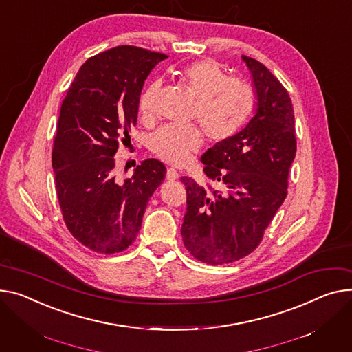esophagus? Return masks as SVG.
Listing matches in <instances>:
<instances>
[{
    "mask_svg": "<svg viewBox=\"0 0 352 352\" xmlns=\"http://www.w3.org/2000/svg\"><path fill=\"white\" fill-rule=\"evenodd\" d=\"M179 175H178V173H177V170H174V168H168L167 170V179L168 181H174V179H177Z\"/></svg>",
    "mask_w": 352,
    "mask_h": 352,
    "instance_id": "obj_1",
    "label": "esophagus"
}]
</instances>
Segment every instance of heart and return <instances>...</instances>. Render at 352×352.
Wrapping results in <instances>:
<instances>
[{
	"label": "heart",
	"instance_id": "heart-1",
	"mask_svg": "<svg viewBox=\"0 0 352 352\" xmlns=\"http://www.w3.org/2000/svg\"><path fill=\"white\" fill-rule=\"evenodd\" d=\"M179 80L197 99L194 117L206 135L222 143L235 135L248 122L254 106L253 89L238 79H230L212 59H201L179 70ZM160 82L150 83L140 96L138 110L148 117L154 113ZM204 144L197 126H166L151 137L150 148L162 161L184 166Z\"/></svg>",
	"mask_w": 352,
	"mask_h": 352
}]
</instances>
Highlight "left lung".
<instances>
[{"label": "left lung", "instance_id": "1", "mask_svg": "<svg viewBox=\"0 0 352 352\" xmlns=\"http://www.w3.org/2000/svg\"><path fill=\"white\" fill-rule=\"evenodd\" d=\"M254 93L253 117L226 142L201 157L206 177L221 191L182 177L186 214L184 245L208 265L236 262L261 243L265 229L287 195V177L296 157L292 99L270 70L242 55Z\"/></svg>", "mask_w": 352, "mask_h": 352}]
</instances>
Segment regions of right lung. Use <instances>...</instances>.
Segmentation results:
<instances>
[{
    "instance_id": "1",
    "label": "right lung",
    "mask_w": 352,
    "mask_h": 352,
    "mask_svg": "<svg viewBox=\"0 0 352 352\" xmlns=\"http://www.w3.org/2000/svg\"><path fill=\"white\" fill-rule=\"evenodd\" d=\"M167 56L122 45L87 59L62 103L52 168L63 221L74 238L98 253L127 249L142 228L147 202L166 178L155 158L131 178L114 177L119 142L137 123L147 76Z\"/></svg>"
}]
</instances>
